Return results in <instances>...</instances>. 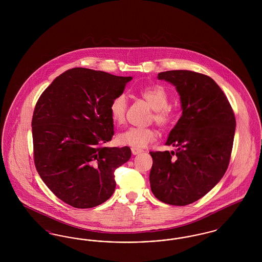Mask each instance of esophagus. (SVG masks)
<instances>
[{"label": "esophagus", "instance_id": "obj_1", "mask_svg": "<svg viewBox=\"0 0 262 262\" xmlns=\"http://www.w3.org/2000/svg\"><path fill=\"white\" fill-rule=\"evenodd\" d=\"M143 150L142 149H138V148H132V153L134 154V155H137V154H139V153H141Z\"/></svg>", "mask_w": 262, "mask_h": 262}]
</instances>
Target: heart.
<instances>
[{"instance_id": "heart-1", "label": "heart", "mask_w": 262, "mask_h": 262, "mask_svg": "<svg viewBox=\"0 0 262 262\" xmlns=\"http://www.w3.org/2000/svg\"><path fill=\"white\" fill-rule=\"evenodd\" d=\"M139 95L145 100L153 109L151 121L156 125L166 127L173 119V110L169 103V93L166 88L160 84H154L141 88ZM127 109V100L125 94L121 93L115 96L110 104V114L114 123L123 125L125 122ZM156 139V132L151 127H130L120 134L117 140L121 145L130 146L133 148H143Z\"/></svg>"}]
</instances>
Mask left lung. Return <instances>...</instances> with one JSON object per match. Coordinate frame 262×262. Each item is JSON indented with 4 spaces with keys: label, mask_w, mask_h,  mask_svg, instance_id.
<instances>
[{
    "label": "left lung",
    "mask_w": 262,
    "mask_h": 262,
    "mask_svg": "<svg viewBox=\"0 0 262 262\" xmlns=\"http://www.w3.org/2000/svg\"><path fill=\"white\" fill-rule=\"evenodd\" d=\"M174 84L183 115L166 145L176 151H151V190L155 198L184 206L204 196L228 169L236 118L229 100L208 75L179 70L158 74Z\"/></svg>",
    "instance_id": "obj_1"
}]
</instances>
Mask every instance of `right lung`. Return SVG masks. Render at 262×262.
Returning a JSON list of instances; mask_svg holds the SVG:
<instances>
[{"mask_svg":"<svg viewBox=\"0 0 262 262\" xmlns=\"http://www.w3.org/2000/svg\"><path fill=\"white\" fill-rule=\"evenodd\" d=\"M130 76L74 68L54 79L39 97L32 117L33 157L51 191L75 208H91L112 196L115 171L132 151L105 147L114 136L113 98Z\"/></svg>","mask_w":262,"mask_h":262,"instance_id":"add662e5","label":"right lung"}]
</instances>
